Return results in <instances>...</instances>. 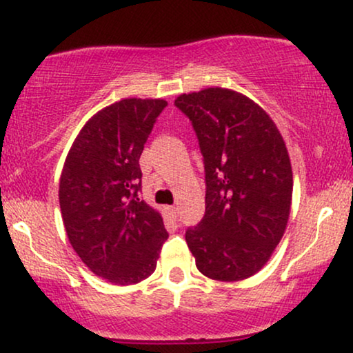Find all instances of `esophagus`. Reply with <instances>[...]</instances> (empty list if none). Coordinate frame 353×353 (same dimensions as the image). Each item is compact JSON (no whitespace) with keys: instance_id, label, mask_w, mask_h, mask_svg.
I'll return each mask as SVG.
<instances>
[{"instance_id":"obj_1","label":"esophagus","mask_w":353,"mask_h":353,"mask_svg":"<svg viewBox=\"0 0 353 353\" xmlns=\"http://www.w3.org/2000/svg\"><path fill=\"white\" fill-rule=\"evenodd\" d=\"M169 213H171V215L176 218L177 216V213H179V208L176 207V205H172V207H169Z\"/></svg>"}]
</instances>
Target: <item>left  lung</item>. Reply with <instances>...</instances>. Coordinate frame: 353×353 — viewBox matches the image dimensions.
Listing matches in <instances>:
<instances>
[{
  "mask_svg": "<svg viewBox=\"0 0 353 353\" xmlns=\"http://www.w3.org/2000/svg\"><path fill=\"white\" fill-rule=\"evenodd\" d=\"M205 164V215L185 231L205 276L238 282L257 274L287 228L293 172L269 114L241 92L207 88L181 94Z\"/></svg>",
  "mask_w": 353,
  "mask_h": 353,
  "instance_id": "1",
  "label": "left lung"
}]
</instances>
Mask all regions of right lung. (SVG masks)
<instances>
[{
	"label": "right lung",
	"instance_id": "obj_1",
	"mask_svg": "<svg viewBox=\"0 0 353 353\" xmlns=\"http://www.w3.org/2000/svg\"><path fill=\"white\" fill-rule=\"evenodd\" d=\"M164 99H122L92 115L74 138L60 176V210L70 244L107 282L132 285L156 269L168 231L138 199L140 156Z\"/></svg>",
	"mask_w": 353,
	"mask_h": 353
}]
</instances>
